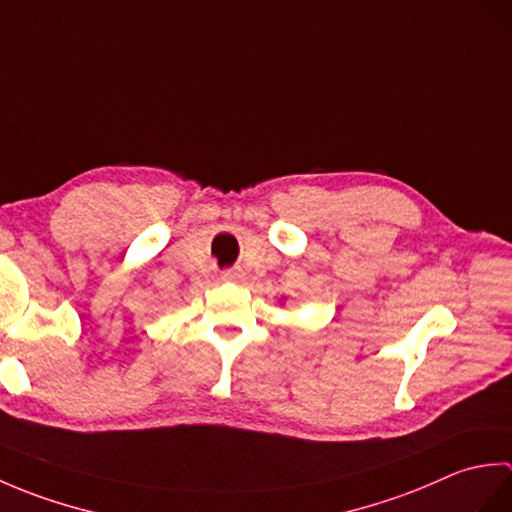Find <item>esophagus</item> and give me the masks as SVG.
<instances>
[{"mask_svg":"<svg viewBox=\"0 0 512 512\" xmlns=\"http://www.w3.org/2000/svg\"><path fill=\"white\" fill-rule=\"evenodd\" d=\"M242 277H244L242 268H226L224 273H222V279H224V281H239Z\"/></svg>","mask_w":512,"mask_h":512,"instance_id":"esophagus-1","label":"esophagus"}]
</instances>
